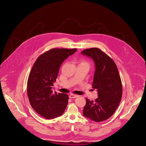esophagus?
Wrapping results in <instances>:
<instances>
[{
    "instance_id": "34e87169",
    "label": "esophagus",
    "mask_w": 146,
    "mask_h": 146,
    "mask_svg": "<svg viewBox=\"0 0 146 146\" xmlns=\"http://www.w3.org/2000/svg\"><path fill=\"white\" fill-rule=\"evenodd\" d=\"M78 97V95H75V94H70V96H69V97H70V98H76V97Z\"/></svg>"
}]
</instances>
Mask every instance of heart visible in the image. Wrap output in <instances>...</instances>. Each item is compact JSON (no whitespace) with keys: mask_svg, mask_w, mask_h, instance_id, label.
Returning a JSON list of instances; mask_svg holds the SVG:
<instances>
[{"mask_svg":"<svg viewBox=\"0 0 146 146\" xmlns=\"http://www.w3.org/2000/svg\"><path fill=\"white\" fill-rule=\"evenodd\" d=\"M79 64H86V65L89 66L88 63H87V62H86V61H84V60H82V61H80V63H79Z\"/></svg>","mask_w":146,"mask_h":146,"instance_id":"1","label":"heart"}]
</instances>
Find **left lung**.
Instances as JSON below:
<instances>
[{
    "instance_id": "1",
    "label": "left lung",
    "mask_w": 146,
    "mask_h": 146,
    "mask_svg": "<svg viewBox=\"0 0 146 146\" xmlns=\"http://www.w3.org/2000/svg\"><path fill=\"white\" fill-rule=\"evenodd\" d=\"M81 53L94 60L96 70L92 87L98 92L95 101L86 98L83 114L94 121H104L113 114L121 100L120 76L114 60L99 48L86 49Z\"/></svg>"
}]
</instances>
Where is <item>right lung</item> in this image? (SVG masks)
I'll return each instance as SVG.
<instances>
[{
  "mask_svg": "<svg viewBox=\"0 0 146 146\" xmlns=\"http://www.w3.org/2000/svg\"><path fill=\"white\" fill-rule=\"evenodd\" d=\"M76 49L53 48L40 55L29 74L27 93L32 108L41 117L52 119L62 115L68 100L67 94L52 90L60 66Z\"/></svg>",
  "mask_w": 146,
  "mask_h": 146,
  "instance_id": "1",
  "label": "right lung"
}]
</instances>
